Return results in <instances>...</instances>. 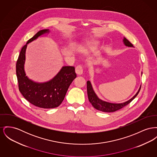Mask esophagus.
<instances>
[{
  "label": "esophagus",
  "mask_w": 157,
  "mask_h": 157,
  "mask_svg": "<svg viewBox=\"0 0 157 157\" xmlns=\"http://www.w3.org/2000/svg\"><path fill=\"white\" fill-rule=\"evenodd\" d=\"M75 72L78 75H81L83 74V68L81 66L79 65L75 68Z\"/></svg>",
  "instance_id": "esophagus-1"
}]
</instances>
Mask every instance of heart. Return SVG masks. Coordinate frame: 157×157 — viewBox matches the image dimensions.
I'll list each match as a JSON object with an SVG mask.
<instances>
[{
  "instance_id": "1",
  "label": "heart",
  "mask_w": 157,
  "mask_h": 157,
  "mask_svg": "<svg viewBox=\"0 0 157 157\" xmlns=\"http://www.w3.org/2000/svg\"><path fill=\"white\" fill-rule=\"evenodd\" d=\"M99 43L100 41L96 39H91L86 40L79 47V52L83 55L94 52L97 49Z\"/></svg>"
}]
</instances>
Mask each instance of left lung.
Listing matches in <instances>:
<instances>
[{"instance_id":"8db88e82","label":"left lung","mask_w":157,"mask_h":157,"mask_svg":"<svg viewBox=\"0 0 157 157\" xmlns=\"http://www.w3.org/2000/svg\"><path fill=\"white\" fill-rule=\"evenodd\" d=\"M123 41L124 44L126 46L130 47H133L132 44L125 37H124ZM86 83H87V94H88V100L91 103L92 106L98 110L101 111L103 112H107V113L114 112L116 111L119 110L121 109H122L123 107H124V106L129 104V103L138 95L141 88V85H140L138 92H136V94L128 101L124 102H122V103L116 104V103H111L109 102L105 101L100 99L94 92L90 81H88Z\"/></svg>"}]
</instances>
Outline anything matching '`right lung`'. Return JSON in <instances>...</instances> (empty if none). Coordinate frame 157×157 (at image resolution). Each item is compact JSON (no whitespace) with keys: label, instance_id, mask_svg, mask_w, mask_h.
<instances>
[{"label":"right lung","instance_id":"add662e5","mask_svg":"<svg viewBox=\"0 0 157 157\" xmlns=\"http://www.w3.org/2000/svg\"><path fill=\"white\" fill-rule=\"evenodd\" d=\"M49 29H42L30 38L22 48L16 65L19 90L31 104L43 109H53L59 106L72 81L76 78L74 66H63L55 76L46 82L38 83L29 79L24 70L25 51L29 43L36 40Z\"/></svg>","mask_w":157,"mask_h":157}]
</instances>
